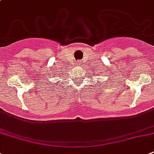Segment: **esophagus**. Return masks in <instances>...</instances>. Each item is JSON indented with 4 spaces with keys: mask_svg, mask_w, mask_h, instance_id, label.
I'll use <instances>...</instances> for the list:
<instances>
[{
    "mask_svg": "<svg viewBox=\"0 0 154 154\" xmlns=\"http://www.w3.org/2000/svg\"><path fill=\"white\" fill-rule=\"evenodd\" d=\"M77 65H81V63H80V62H79V63H78V64H77Z\"/></svg>",
    "mask_w": 154,
    "mask_h": 154,
    "instance_id": "34e87169",
    "label": "esophagus"
}]
</instances>
